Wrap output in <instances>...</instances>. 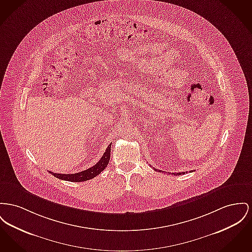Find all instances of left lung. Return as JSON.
<instances>
[{"instance_id": "left-lung-1", "label": "left lung", "mask_w": 252, "mask_h": 252, "mask_svg": "<svg viewBox=\"0 0 252 252\" xmlns=\"http://www.w3.org/2000/svg\"><path fill=\"white\" fill-rule=\"evenodd\" d=\"M155 169V168H154ZM156 171H159V172H161V170H157V169H155ZM171 174H173V175H181V174H185V172H179V173H171Z\"/></svg>"}]
</instances>
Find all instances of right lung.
Masks as SVG:
<instances>
[{"mask_svg":"<svg viewBox=\"0 0 252 252\" xmlns=\"http://www.w3.org/2000/svg\"><path fill=\"white\" fill-rule=\"evenodd\" d=\"M110 148H111V144H109L107 148L105 149L104 155L102 156L100 161L87 170L74 173V174L73 173L72 174H61V173H53L51 171H50V173L60 180L68 181V182H85V181H88L92 178L96 177L104 170V168L106 167V165L108 164L109 159H110V150H111Z\"/></svg>","mask_w":252,"mask_h":252,"instance_id":"obj_1","label":"right lung"}]
</instances>
